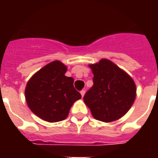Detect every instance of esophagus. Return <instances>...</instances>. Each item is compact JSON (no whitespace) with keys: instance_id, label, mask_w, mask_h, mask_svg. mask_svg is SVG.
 Segmentation results:
<instances>
[{"instance_id":"obj_1","label":"esophagus","mask_w":158,"mask_h":158,"mask_svg":"<svg viewBox=\"0 0 158 158\" xmlns=\"http://www.w3.org/2000/svg\"><path fill=\"white\" fill-rule=\"evenodd\" d=\"M80 94H81V96H82V97H84L85 94V90H84V89H83V90H81V91H80Z\"/></svg>"}]
</instances>
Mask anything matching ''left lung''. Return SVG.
I'll use <instances>...</instances> for the list:
<instances>
[{"mask_svg": "<svg viewBox=\"0 0 158 158\" xmlns=\"http://www.w3.org/2000/svg\"><path fill=\"white\" fill-rule=\"evenodd\" d=\"M94 85L84 96V102L96 120L110 123L124 116L135 102L134 79L108 59L89 64Z\"/></svg>", "mask_w": 158, "mask_h": 158, "instance_id": "left-lung-1", "label": "left lung"}]
</instances>
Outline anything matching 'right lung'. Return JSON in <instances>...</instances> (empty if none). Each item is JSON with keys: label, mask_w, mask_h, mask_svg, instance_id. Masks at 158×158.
Returning a JSON list of instances; mask_svg holds the SVG:
<instances>
[{"label": "right lung", "mask_w": 158, "mask_h": 158, "mask_svg": "<svg viewBox=\"0 0 158 158\" xmlns=\"http://www.w3.org/2000/svg\"><path fill=\"white\" fill-rule=\"evenodd\" d=\"M67 70L62 62L53 61L36 72L26 85L27 105L46 122L67 118L73 104L81 98L73 87V79L65 75Z\"/></svg>", "instance_id": "add662e5"}]
</instances>
